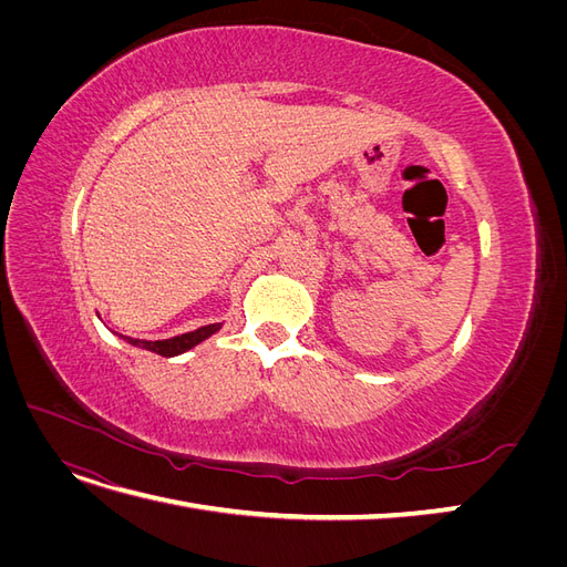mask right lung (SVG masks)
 Returning a JSON list of instances; mask_svg holds the SVG:
<instances>
[{
  "instance_id": "1",
  "label": "right lung",
  "mask_w": 567,
  "mask_h": 567,
  "mask_svg": "<svg viewBox=\"0 0 567 567\" xmlns=\"http://www.w3.org/2000/svg\"><path fill=\"white\" fill-rule=\"evenodd\" d=\"M219 329H221V323H208V326H200V329H196V331H188V333H182V336H175V338H165V340H140V338H130V336H120V338L127 340L130 346H134V348L156 352L161 357H177V354H184L186 350L196 348L198 342H203L205 338H210Z\"/></svg>"
}]
</instances>
